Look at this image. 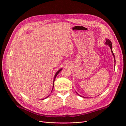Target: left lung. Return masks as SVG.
Here are the masks:
<instances>
[{
  "label": "left lung",
  "instance_id": "1",
  "mask_svg": "<svg viewBox=\"0 0 126 126\" xmlns=\"http://www.w3.org/2000/svg\"><path fill=\"white\" fill-rule=\"evenodd\" d=\"M105 44L108 45V46H109V47H110V49H111V53H112V55H113V57H114V62H115V55H114V53H113V50H112V43H111V41H110V40H109V39H106V42H105ZM76 93H77V94H78L79 96H81V97H83V96H81L80 95H79V94L77 93V92H76Z\"/></svg>",
  "mask_w": 126,
  "mask_h": 126
}]
</instances>
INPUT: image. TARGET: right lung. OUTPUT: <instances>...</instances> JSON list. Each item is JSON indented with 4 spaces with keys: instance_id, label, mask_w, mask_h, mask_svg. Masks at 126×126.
Here are the masks:
<instances>
[{
    "instance_id": "add662e5",
    "label": "right lung",
    "mask_w": 126,
    "mask_h": 126,
    "mask_svg": "<svg viewBox=\"0 0 126 126\" xmlns=\"http://www.w3.org/2000/svg\"><path fill=\"white\" fill-rule=\"evenodd\" d=\"M62 68H61V69H60V70H58L57 72H56V74H55V76H54V79H53V87H52V90H51V92H52V90H53V87H54V82H55V79H56V76H57V75L59 74V73H60V71L62 70ZM49 95L48 96H47V97H46L45 98H43V99H42V100H44V99H45V98H47L48 97H49Z\"/></svg>"
}]
</instances>
